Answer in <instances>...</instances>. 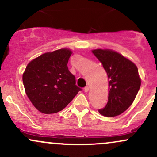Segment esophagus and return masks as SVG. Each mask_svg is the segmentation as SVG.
I'll return each mask as SVG.
<instances>
[{"label":"esophagus","instance_id":"1","mask_svg":"<svg viewBox=\"0 0 157 157\" xmlns=\"http://www.w3.org/2000/svg\"><path fill=\"white\" fill-rule=\"evenodd\" d=\"M89 90V86H86V87H84V92H87Z\"/></svg>","mask_w":157,"mask_h":157}]
</instances>
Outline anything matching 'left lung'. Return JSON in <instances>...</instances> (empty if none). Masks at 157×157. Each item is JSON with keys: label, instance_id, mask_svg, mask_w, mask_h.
Masks as SVG:
<instances>
[{"label": "left lung", "instance_id": "8db88e82", "mask_svg": "<svg viewBox=\"0 0 157 157\" xmlns=\"http://www.w3.org/2000/svg\"><path fill=\"white\" fill-rule=\"evenodd\" d=\"M92 53L102 63L109 79L108 102L98 112L106 117L119 115L130 107L140 89L136 65L112 50L96 49Z\"/></svg>", "mask_w": 157, "mask_h": 157}]
</instances>
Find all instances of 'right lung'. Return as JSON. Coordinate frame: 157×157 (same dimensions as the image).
Wrapping results in <instances>:
<instances>
[{
	"mask_svg": "<svg viewBox=\"0 0 157 157\" xmlns=\"http://www.w3.org/2000/svg\"><path fill=\"white\" fill-rule=\"evenodd\" d=\"M71 53L66 48L45 53L26 67L22 77L26 94L41 113L61 111L82 90L67 65Z\"/></svg>",
	"mask_w": 157,
	"mask_h": 157,
	"instance_id": "right-lung-1",
	"label": "right lung"
}]
</instances>
